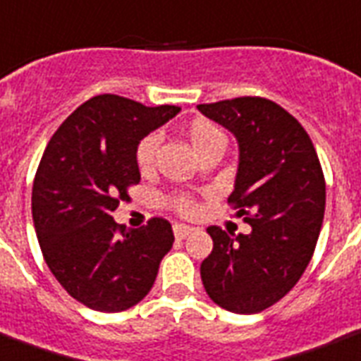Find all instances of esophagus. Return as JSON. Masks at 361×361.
Instances as JSON below:
<instances>
[{"label":"esophagus","mask_w":361,"mask_h":361,"mask_svg":"<svg viewBox=\"0 0 361 361\" xmlns=\"http://www.w3.org/2000/svg\"><path fill=\"white\" fill-rule=\"evenodd\" d=\"M192 231V227H189V225H183V224H176L174 225V236L178 238V240H181V238H185L189 233Z\"/></svg>","instance_id":"34e87169"}]
</instances>
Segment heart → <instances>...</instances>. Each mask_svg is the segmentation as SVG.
<instances>
[{"instance_id": "obj_1", "label": "heart", "mask_w": 361, "mask_h": 361, "mask_svg": "<svg viewBox=\"0 0 361 361\" xmlns=\"http://www.w3.org/2000/svg\"><path fill=\"white\" fill-rule=\"evenodd\" d=\"M185 134L189 137V142L195 147V151L199 155H204L206 151H210L216 145H225V136L221 128L212 123L210 119H192L189 125L185 126ZM157 147H159V136L157 134H147L144 136L136 145V164L140 170H149L155 159ZM164 204L169 206L170 210H174L180 216H189L195 212V200L187 195H170L164 200Z\"/></svg>"}]
</instances>
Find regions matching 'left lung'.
Listing matches in <instances>:
<instances>
[{
  "label": "left lung",
  "instance_id": "8db88e82",
  "mask_svg": "<svg viewBox=\"0 0 361 361\" xmlns=\"http://www.w3.org/2000/svg\"><path fill=\"white\" fill-rule=\"evenodd\" d=\"M199 111L238 140L240 162L229 204L252 225L231 236L212 225L200 265L206 293L221 309L255 314L299 282L314 254L326 210V180L301 123L261 96L200 104Z\"/></svg>",
  "mask_w": 361,
  "mask_h": 361
}]
</instances>
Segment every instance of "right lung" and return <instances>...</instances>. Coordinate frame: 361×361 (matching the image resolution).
Instances as JSON below:
<instances>
[{"mask_svg":"<svg viewBox=\"0 0 361 361\" xmlns=\"http://www.w3.org/2000/svg\"><path fill=\"white\" fill-rule=\"evenodd\" d=\"M176 114L178 106L94 96L60 125L41 157L32 189L41 252L60 286L89 309L121 312L142 301L172 247L166 219L126 231L111 212L140 183L137 142Z\"/></svg>","mask_w":361,"mask_h":361,"instance_id":"add662e5","label":"right lung"}]
</instances>
